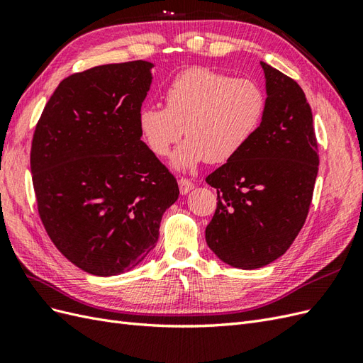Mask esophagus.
<instances>
[{
  "mask_svg": "<svg viewBox=\"0 0 363 363\" xmlns=\"http://www.w3.org/2000/svg\"><path fill=\"white\" fill-rule=\"evenodd\" d=\"M178 184H179V190H181L182 194H187L189 191H191V190L194 189V184H193L190 179L181 178V179L178 181Z\"/></svg>",
  "mask_w": 363,
  "mask_h": 363,
  "instance_id": "esophagus-1",
  "label": "esophagus"
}]
</instances>
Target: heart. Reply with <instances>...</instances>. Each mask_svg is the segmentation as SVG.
I'll list each match as a JSON object with an SVG mask.
<instances>
[{"label":"heart","mask_w":363,"mask_h":363,"mask_svg":"<svg viewBox=\"0 0 363 363\" xmlns=\"http://www.w3.org/2000/svg\"><path fill=\"white\" fill-rule=\"evenodd\" d=\"M165 108L148 106L138 115L144 143L167 156L181 136H189L172 157L178 170L201 162H227L252 141L267 108L264 89L255 79L231 78L207 67H191L164 93Z\"/></svg>","instance_id":"b5f03b06"}]
</instances>
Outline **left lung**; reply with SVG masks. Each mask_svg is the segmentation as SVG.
Masks as SVG:
<instances>
[{
	"label": "left lung",
	"instance_id": "8db88e82",
	"mask_svg": "<svg viewBox=\"0 0 363 363\" xmlns=\"http://www.w3.org/2000/svg\"><path fill=\"white\" fill-rule=\"evenodd\" d=\"M267 108L242 152L207 176L218 207L206 228L210 250L242 270L281 257L308 215L319 169L313 113L303 90L261 61Z\"/></svg>",
	"mask_w": 363,
	"mask_h": 363
}]
</instances>
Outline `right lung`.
<instances>
[{"label":"right lung","instance_id":"1","mask_svg":"<svg viewBox=\"0 0 363 363\" xmlns=\"http://www.w3.org/2000/svg\"><path fill=\"white\" fill-rule=\"evenodd\" d=\"M152 67L139 60L73 73L33 133L30 170L43 225L72 264L95 276L141 264L179 196L138 127Z\"/></svg>","mask_w":363,"mask_h":363}]
</instances>
